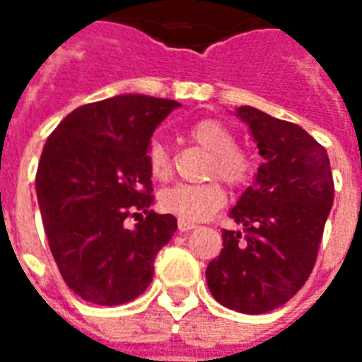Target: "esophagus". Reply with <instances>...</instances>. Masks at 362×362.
Returning a JSON list of instances; mask_svg holds the SVG:
<instances>
[{
	"label": "esophagus",
	"instance_id": "esophagus-1",
	"mask_svg": "<svg viewBox=\"0 0 362 362\" xmlns=\"http://www.w3.org/2000/svg\"><path fill=\"white\" fill-rule=\"evenodd\" d=\"M177 229H179V233H189V230L197 229V225H194V223H191V221H183V219H179Z\"/></svg>",
	"mask_w": 362,
	"mask_h": 362
}]
</instances>
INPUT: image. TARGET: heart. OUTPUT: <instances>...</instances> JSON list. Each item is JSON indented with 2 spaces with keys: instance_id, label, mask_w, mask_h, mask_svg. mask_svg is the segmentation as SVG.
<instances>
[{
  "instance_id": "1",
  "label": "heart",
  "mask_w": 362,
  "mask_h": 362,
  "mask_svg": "<svg viewBox=\"0 0 362 362\" xmlns=\"http://www.w3.org/2000/svg\"><path fill=\"white\" fill-rule=\"evenodd\" d=\"M191 137L211 152L210 175L229 185H243L252 173V162L236 148L235 135L216 119H202L191 127ZM146 164L154 179H165L171 173V156L164 141L152 139L146 146ZM225 204V191L216 181L210 183H177L158 194L160 210L183 221H204Z\"/></svg>"
}]
</instances>
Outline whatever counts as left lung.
<instances>
[{
    "instance_id": "left-lung-1",
    "label": "left lung",
    "mask_w": 362,
    "mask_h": 362,
    "mask_svg": "<svg viewBox=\"0 0 362 362\" xmlns=\"http://www.w3.org/2000/svg\"><path fill=\"white\" fill-rule=\"evenodd\" d=\"M235 116L248 126L263 164L229 211L243 233L223 229L206 281L221 305L262 315L284 305L313 271L334 181L326 148L303 127L254 107H238Z\"/></svg>"
}]
</instances>
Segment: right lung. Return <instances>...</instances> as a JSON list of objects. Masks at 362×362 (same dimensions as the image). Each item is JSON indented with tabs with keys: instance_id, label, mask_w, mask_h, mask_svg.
<instances>
[{
	"instance_id": "obj_1",
	"label": "right lung",
	"mask_w": 362,
	"mask_h": 362,
	"mask_svg": "<svg viewBox=\"0 0 362 362\" xmlns=\"http://www.w3.org/2000/svg\"><path fill=\"white\" fill-rule=\"evenodd\" d=\"M179 107L171 99L116 95L72 110L45 141L37 204L57 267L81 300L122 305L151 284L154 257L177 219L151 210L146 146ZM129 215L140 219L133 228Z\"/></svg>"
}]
</instances>
